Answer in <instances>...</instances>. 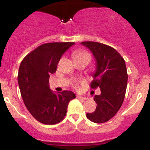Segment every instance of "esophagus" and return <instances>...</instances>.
<instances>
[{
    "mask_svg": "<svg viewBox=\"0 0 150 150\" xmlns=\"http://www.w3.org/2000/svg\"><path fill=\"white\" fill-rule=\"evenodd\" d=\"M77 97L80 99H82V100H86L87 99V97H81V96H77Z\"/></svg>",
    "mask_w": 150,
    "mask_h": 150,
    "instance_id": "esophagus-1",
    "label": "esophagus"
}]
</instances>
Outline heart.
<instances>
[{
    "mask_svg": "<svg viewBox=\"0 0 150 150\" xmlns=\"http://www.w3.org/2000/svg\"><path fill=\"white\" fill-rule=\"evenodd\" d=\"M74 58H75V61H76V60H86L88 62H89L91 59L89 53L85 51H77L74 54ZM84 83H85V81L83 80H74L72 82V86L74 89H78L80 88V85H82Z\"/></svg>",
    "mask_w": 150,
    "mask_h": 150,
    "instance_id": "obj_1",
    "label": "heart"
}]
</instances>
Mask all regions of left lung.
Listing matches in <instances>:
<instances>
[{"instance_id":"1","label":"left lung","mask_w":150,"mask_h":150,"mask_svg":"<svg viewBox=\"0 0 150 150\" xmlns=\"http://www.w3.org/2000/svg\"><path fill=\"white\" fill-rule=\"evenodd\" d=\"M81 44L90 50L96 60L91 88L99 87L101 90L100 94L94 97L96 110L86 116L94 123H105L116 114L124 100L128 82L126 65L120 53L111 46L94 42Z\"/></svg>"}]
</instances>
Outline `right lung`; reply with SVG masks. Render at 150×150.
<instances>
[{
  "instance_id": "obj_1",
  "label": "right lung",
  "mask_w": 150,
  "mask_h": 150,
  "mask_svg": "<svg viewBox=\"0 0 150 150\" xmlns=\"http://www.w3.org/2000/svg\"><path fill=\"white\" fill-rule=\"evenodd\" d=\"M74 42H53L38 46L25 56L19 68L18 81L25 106L40 123L53 125L64 119L75 94L71 91L53 92L49 77L55 73L61 56Z\"/></svg>"
}]
</instances>
